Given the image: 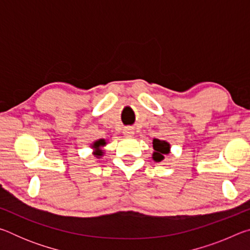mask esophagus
Returning <instances> with one entry per match:
<instances>
[{"label": "esophagus", "mask_w": 250, "mask_h": 250, "mask_svg": "<svg viewBox=\"0 0 250 250\" xmlns=\"http://www.w3.org/2000/svg\"><path fill=\"white\" fill-rule=\"evenodd\" d=\"M124 134H125V137H132V135L134 134V130L132 126H126V128H125Z\"/></svg>", "instance_id": "1"}]
</instances>
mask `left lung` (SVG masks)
I'll return each instance as SVG.
<instances>
[{"label": "left lung", "mask_w": 250, "mask_h": 250, "mask_svg": "<svg viewBox=\"0 0 250 250\" xmlns=\"http://www.w3.org/2000/svg\"><path fill=\"white\" fill-rule=\"evenodd\" d=\"M153 160L156 162H161L164 159V155L170 152V145L167 141L159 140V139H154L153 140Z\"/></svg>", "instance_id": "left-lung-1"}]
</instances>
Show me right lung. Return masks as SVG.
Segmentation results:
<instances>
[{
    "instance_id": "add662e5",
    "label": "right lung",
    "mask_w": 250,
    "mask_h": 250,
    "mask_svg": "<svg viewBox=\"0 0 250 250\" xmlns=\"http://www.w3.org/2000/svg\"><path fill=\"white\" fill-rule=\"evenodd\" d=\"M104 145H105V142H104V140H99V141H97V142H95L94 143V147H99L100 146H104ZM96 155H103V152L101 151H98V152H96L95 153Z\"/></svg>"
}]
</instances>
